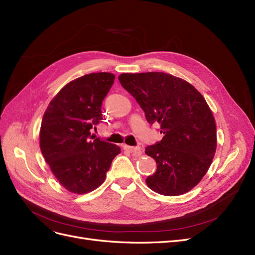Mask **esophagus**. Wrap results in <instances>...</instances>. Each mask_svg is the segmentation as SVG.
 Masks as SVG:
<instances>
[{
	"mask_svg": "<svg viewBox=\"0 0 255 255\" xmlns=\"http://www.w3.org/2000/svg\"><path fill=\"white\" fill-rule=\"evenodd\" d=\"M123 149L125 150H127V151H128V152H130L133 154L134 156H140L141 155V149L139 148V146H130V145H128V144H125L123 145Z\"/></svg>",
	"mask_w": 255,
	"mask_h": 255,
	"instance_id": "obj_1",
	"label": "esophagus"
}]
</instances>
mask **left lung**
Segmentation results:
<instances>
[{"instance_id":"8db88e82","label":"left lung","mask_w":255,"mask_h":255,"mask_svg":"<svg viewBox=\"0 0 255 255\" xmlns=\"http://www.w3.org/2000/svg\"><path fill=\"white\" fill-rule=\"evenodd\" d=\"M118 79L146 121L159 123L164 134L145 148L157 165L146 185L170 197L189 191L207 172L217 146L216 123L205 99L188 82L164 72L122 73Z\"/></svg>"}]
</instances>
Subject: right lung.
I'll list each match as a JSON object with an SVG mask.
<instances>
[{"mask_svg":"<svg viewBox=\"0 0 255 255\" xmlns=\"http://www.w3.org/2000/svg\"><path fill=\"white\" fill-rule=\"evenodd\" d=\"M115 75L86 74L68 83L50 102L40 128V150L61 186L83 195L98 188L118 145L100 138L90 140V129L102 120L101 106Z\"/></svg>","mask_w":255,"mask_h":255,"instance_id":"right-lung-1","label":"right lung"}]
</instances>
